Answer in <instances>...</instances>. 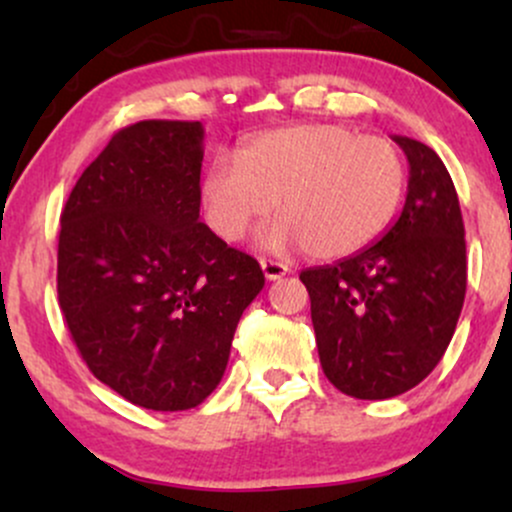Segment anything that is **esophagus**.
Wrapping results in <instances>:
<instances>
[{"label":"esophagus","instance_id":"1","mask_svg":"<svg viewBox=\"0 0 512 512\" xmlns=\"http://www.w3.org/2000/svg\"><path fill=\"white\" fill-rule=\"evenodd\" d=\"M260 264H262V272H264V276H267L269 281L281 279V276H286V274L291 272L289 264H284V262H279V260H267V257H262Z\"/></svg>","mask_w":512,"mask_h":512}]
</instances>
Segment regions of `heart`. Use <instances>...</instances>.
<instances>
[{"label": "heart", "instance_id": "1", "mask_svg": "<svg viewBox=\"0 0 512 512\" xmlns=\"http://www.w3.org/2000/svg\"><path fill=\"white\" fill-rule=\"evenodd\" d=\"M407 185V166L390 139L344 125L272 129L216 156L202 180L207 226L236 243L274 211L269 248H305L320 260L354 255L385 233Z\"/></svg>", "mask_w": 512, "mask_h": 512}]
</instances>
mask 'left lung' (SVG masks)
<instances>
[{
    "instance_id": "obj_1",
    "label": "left lung",
    "mask_w": 512,
    "mask_h": 512,
    "mask_svg": "<svg viewBox=\"0 0 512 512\" xmlns=\"http://www.w3.org/2000/svg\"><path fill=\"white\" fill-rule=\"evenodd\" d=\"M409 161L407 202L378 243L301 272L327 380L356 399H390L438 366L467 291L455 185L431 146L392 137Z\"/></svg>"
}]
</instances>
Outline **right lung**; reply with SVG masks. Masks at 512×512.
<instances>
[{
	"label": "right lung",
	"mask_w": 512,
	"mask_h": 512,
	"mask_svg": "<svg viewBox=\"0 0 512 512\" xmlns=\"http://www.w3.org/2000/svg\"><path fill=\"white\" fill-rule=\"evenodd\" d=\"M202 122L122 127L62 209L57 296L101 383L137 407L185 411L221 383L255 257L199 221Z\"/></svg>",
	"instance_id": "right-lung-1"
}]
</instances>
